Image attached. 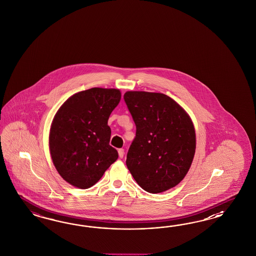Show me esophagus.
Returning <instances> with one entry per match:
<instances>
[{
    "instance_id": "34e87169",
    "label": "esophagus",
    "mask_w": 256,
    "mask_h": 256,
    "mask_svg": "<svg viewBox=\"0 0 256 256\" xmlns=\"http://www.w3.org/2000/svg\"><path fill=\"white\" fill-rule=\"evenodd\" d=\"M118 154H119V156L122 158L124 155V151L123 148H120V149H118Z\"/></svg>"
}]
</instances>
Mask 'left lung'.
Returning a JSON list of instances; mask_svg holds the SVG:
<instances>
[{"instance_id": "1", "label": "left lung", "mask_w": 256, "mask_h": 256, "mask_svg": "<svg viewBox=\"0 0 256 256\" xmlns=\"http://www.w3.org/2000/svg\"><path fill=\"white\" fill-rule=\"evenodd\" d=\"M124 100L136 126L126 162L133 178L150 194L176 186L194 160L196 140L190 118L164 94L130 91Z\"/></svg>"}]
</instances>
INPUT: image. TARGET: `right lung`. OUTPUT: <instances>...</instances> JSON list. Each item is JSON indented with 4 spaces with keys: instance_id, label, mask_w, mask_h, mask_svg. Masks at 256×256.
Instances as JSON below:
<instances>
[{
    "instance_id": "right-lung-1",
    "label": "right lung",
    "mask_w": 256,
    "mask_h": 256,
    "mask_svg": "<svg viewBox=\"0 0 256 256\" xmlns=\"http://www.w3.org/2000/svg\"><path fill=\"white\" fill-rule=\"evenodd\" d=\"M121 100L118 89L91 88L70 96L50 132V150L59 174L80 188L94 186L118 158L110 146L108 117Z\"/></svg>"
}]
</instances>
